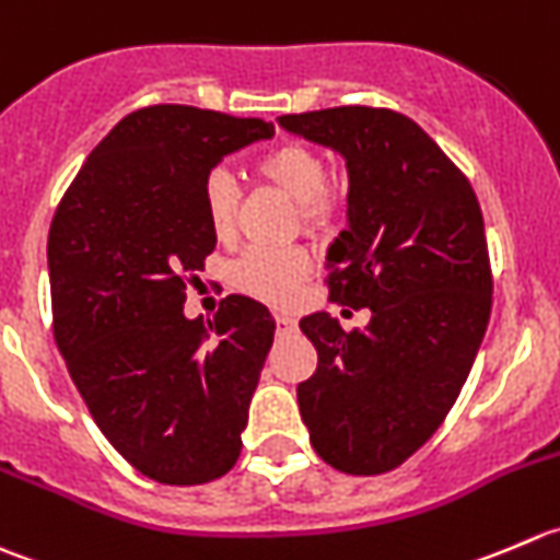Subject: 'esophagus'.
Here are the masks:
<instances>
[{
  "instance_id": "esophagus-1",
  "label": "esophagus",
  "mask_w": 560,
  "mask_h": 560,
  "mask_svg": "<svg viewBox=\"0 0 560 560\" xmlns=\"http://www.w3.org/2000/svg\"><path fill=\"white\" fill-rule=\"evenodd\" d=\"M275 318H278V329L280 331H291L293 326H296V320H293L291 315H285V313H278Z\"/></svg>"
}]
</instances>
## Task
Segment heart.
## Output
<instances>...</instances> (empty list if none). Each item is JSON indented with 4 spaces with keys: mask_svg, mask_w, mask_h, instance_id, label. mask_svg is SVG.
Returning <instances> with one entry per match:
<instances>
[{
    "mask_svg": "<svg viewBox=\"0 0 560 560\" xmlns=\"http://www.w3.org/2000/svg\"><path fill=\"white\" fill-rule=\"evenodd\" d=\"M256 171L299 201V214L307 231H326L346 209V192L340 185L326 179L324 158L307 143L288 141L269 149L256 160ZM201 201L212 234L218 240H229L234 234L240 207V185L234 174L225 168L207 171L201 182ZM310 267L313 261L302 247H250L231 264L229 275L242 293L280 304L293 296L299 282L307 278Z\"/></svg>",
    "mask_w": 560,
    "mask_h": 560,
    "instance_id": "obj_1",
    "label": "heart"
}]
</instances>
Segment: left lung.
I'll return each mask as SVG.
<instances>
[{
  "label": "left lung",
  "instance_id": "1",
  "mask_svg": "<svg viewBox=\"0 0 560 560\" xmlns=\"http://www.w3.org/2000/svg\"><path fill=\"white\" fill-rule=\"evenodd\" d=\"M280 125L346 158L348 229L326 253L329 299L370 307L364 329L299 320L318 368L296 386L310 444L342 474L406 463L455 406L485 337L492 275L479 201L413 119L389 108L285 114Z\"/></svg>",
  "mask_w": 560,
  "mask_h": 560
}]
</instances>
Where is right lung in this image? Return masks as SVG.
I'll return each instance as SVG.
<instances>
[{"label": "right lung", "mask_w": 560, "mask_h": 560, "mask_svg": "<svg viewBox=\"0 0 560 560\" xmlns=\"http://www.w3.org/2000/svg\"><path fill=\"white\" fill-rule=\"evenodd\" d=\"M275 125L192 105L127 114L81 165L48 231L54 337L116 452L160 485L234 468L275 340L261 302L225 296L185 318L187 285L218 245L201 182Z\"/></svg>", "instance_id": "add662e5"}]
</instances>
